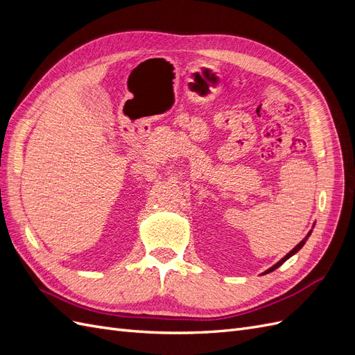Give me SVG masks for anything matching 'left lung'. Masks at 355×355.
<instances>
[{
    "label": "left lung",
    "instance_id": "1",
    "mask_svg": "<svg viewBox=\"0 0 355 355\" xmlns=\"http://www.w3.org/2000/svg\"><path fill=\"white\" fill-rule=\"evenodd\" d=\"M314 225H315V223H314ZM313 228H314V227H313ZM311 232H313V230H311V231H309V232H308V234L305 235V239H304L302 241H300V243H299V244H297L296 247H293V249H292V250H290V252H288V253H287V254H286L284 257H282V259H280V261H278V262H277L275 265H272L271 268H268V270H266L265 272H262V274H270V272H272L274 270H277V268H278V266H282V265H283V263H284V262H286L287 259H290V257H292L293 254H296V253H297V252H299L300 249H302V247H304V244L306 243V240H308V237H309V235H311Z\"/></svg>",
    "mask_w": 355,
    "mask_h": 355
}]
</instances>
